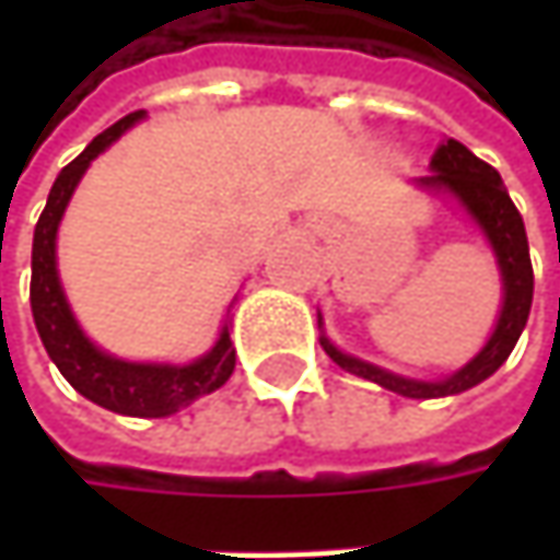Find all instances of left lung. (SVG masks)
Listing matches in <instances>:
<instances>
[{
	"instance_id": "left-lung-1",
	"label": "left lung",
	"mask_w": 560,
	"mask_h": 560,
	"mask_svg": "<svg viewBox=\"0 0 560 560\" xmlns=\"http://www.w3.org/2000/svg\"><path fill=\"white\" fill-rule=\"evenodd\" d=\"M430 167H433V174L420 177L418 184L423 189H442V192H448V196H455L462 202L464 211L483 230V236L495 252V265L502 270L505 299H502L499 324L489 336V342L455 374L442 376V380H408V376L389 374V371L376 368L371 361H361V358L339 352L334 342L320 334L324 352L334 358L342 371L364 376L376 386L405 398L458 396L464 389L483 383L486 376H492L505 364L511 349L517 346V339L527 327L529 305H533V265H529L527 230H524L521 211L514 208L511 196H508L499 171L492 164L480 162L458 140H442L436 145V152H433Z\"/></svg>"
}]
</instances>
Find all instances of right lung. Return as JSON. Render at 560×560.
I'll use <instances>...</instances> for the list:
<instances>
[{
    "mask_svg": "<svg viewBox=\"0 0 560 560\" xmlns=\"http://www.w3.org/2000/svg\"><path fill=\"white\" fill-rule=\"evenodd\" d=\"M145 112H133L108 130H102L74 162L61 167L55 177L46 208L33 230V261H31V308L36 334L43 339L46 352L55 361L61 376L74 386L80 396L96 401L102 408L127 415V418H167L186 408L199 396L221 389L233 368H236V349L230 342L226 327L214 349L192 364H137L105 355L96 349L83 330L77 327L71 305L65 299L58 268H55V236L61 214L74 196L80 177L93 159H98L112 142L118 140L127 127H133Z\"/></svg>",
    "mask_w": 560,
    "mask_h": 560,
    "instance_id": "obj_1",
    "label": "right lung"
}]
</instances>
